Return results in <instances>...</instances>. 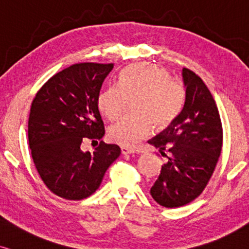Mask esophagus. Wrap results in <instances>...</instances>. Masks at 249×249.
<instances>
[{
    "mask_svg": "<svg viewBox=\"0 0 249 249\" xmlns=\"http://www.w3.org/2000/svg\"><path fill=\"white\" fill-rule=\"evenodd\" d=\"M121 149H122V154H132V153H134V149L133 148L124 147V146H123Z\"/></svg>",
    "mask_w": 249,
    "mask_h": 249,
    "instance_id": "obj_1",
    "label": "esophagus"
}]
</instances>
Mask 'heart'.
<instances>
[{"label":"heart","instance_id":"obj_1","mask_svg":"<svg viewBox=\"0 0 249 249\" xmlns=\"http://www.w3.org/2000/svg\"><path fill=\"white\" fill-rule=\"evenodd\" d=\"M187 91L181 81L166 70L148 64L130 66L121 74L119 85L102 89L97 98L101 112L109 121L124 115L128 102L134 116L125 117L109 128L110 140L124 147H134L153 130H164L178 119L184 107Z\"/></svg>","mask_w":249,"mask_h":249}]
</instances>
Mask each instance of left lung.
<instances>
[{
  "label": "left lung",
  "mask_w": 249,
  "mask_h": 249,
  "mask_svg": "<svg viewBox=\"0 0 249 249\" xmlns=\"http://www.w3.org/2000/svg\"><path fill=\"white\" fill-rule=\"evenodd\" d=\"M187 87L184 107L175 122L148 140L167 155L151 188L154 200L164 208L193 202L208 185L223 147V126L218 107L203 80L183 68Z\"/></svg>",
  "instance_id": "left-lung-1"
}]
</instances>
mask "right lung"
<instances>
[{"label":"right lung","mask_w":249,"mask_h":249,"mask_svg":"<svg viewBox=\"0 0 249 249\" xmlns=\"http://www.w3.org/2000/svg\"><path fill=\"white\" fill-rule=\"evenodd\" d=\"M113 64L81 62L59 71L39 89L29 116V146L37 172L61 198L81 200L100 187L109 166L121 154L102 142L104 124L97 98ZM86 140L100 143L83 152Z\"/></svg>","instance_id":"obj_1"}]
</instances>
